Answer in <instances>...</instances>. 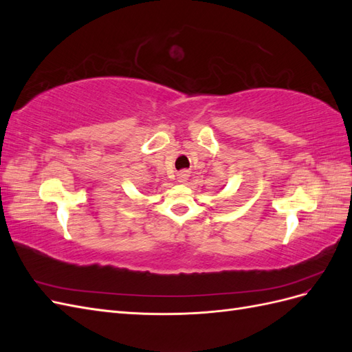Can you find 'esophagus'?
I'll list each match as a JSON object with an SVG mask.
<instances>
[{
  "mask_svg": "<svg viewBox=\"0 0 352 352\" xmlns=\"http://www.w3.org/2000/svg\"><path fill=\"white\" fill-rule=\"evenodd\" d=\"M177 176H179V182H186L188 177H189V173L188 172H180Z\"/></svg>",
  "mask_w": 352,
  "mask_h": 352,
  "instance_id": "34e87169",
  "label": "esophagus"
}]
</instances>
